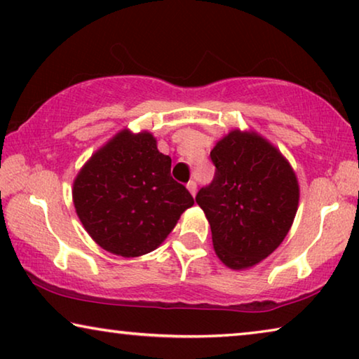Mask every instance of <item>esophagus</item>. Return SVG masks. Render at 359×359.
<instances>
[{
  "label": "esophagus",
  "mask_w": 359,
  "mask_h": 359,
  "mask_svg": "<svg viewBox=\"0 0 359 359\" xmlns=\"http://www.w3.org/2000/svg\"><path fill=\"white\" fill-rule=\"evenodd\" d=\"M187 191L191 192V196L194 197L196 196V192H197V184H196V181H189V183H187Z\"/></svg>",
  "instance_id": "esophagus-1"
}]
</instances>
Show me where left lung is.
I'll return each mask as SVG.
<instances>
[{
	"instance_id": "1",
	"label": "left lung",
	"mask_w": 359,
	"mask_h": 359,
	"mask_svg": "<svg viewBox=\"0 0 359 359\" xmlns=\"http://www.w3.org/2000/svg\"><path fill=\"white\" fill-rule=\"evenodd\" d=\"M210 157L217 172L196 202L210 223L215 253L231 269L252 268L287 236L299 180L279 149L252 130H231Z\"/></svg>"
}]
</instances>
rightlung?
I'll use <instances>...</instances> for the list:
<instances>
[{
	"label": "right lung",
	"mask_w": 359,
	"mask_h": 359,
	"mask_svg": "<svg viewBox=\"0 0 359 359\" xmlns=\"http://www.w3.org/2000/svg\"><path fill=\"white\" fill-rule=\"evenodd\" d=\"M172 158L149 131L128 128L99 147L74 180L75 212L91 239L114 255L156 250L194 198L170 176Z\"/></svg>",
	"instance_id": "1"
}]
</instances>
